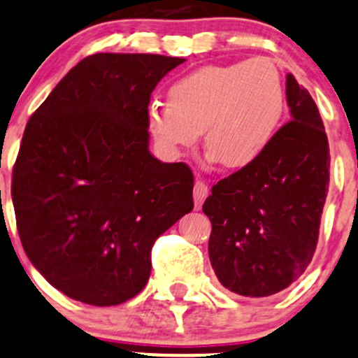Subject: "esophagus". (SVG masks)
<instances>
[{
    "label": "esophagus",
    "mask_w": 358,
    "mask_h": 358,
    "mask_svg": "<svg viewBox=\"0 0 358 358\" xmlns=\"http://www.w3.org/2000/svg\"><path fill=\"white\" fill-rule=\"evenodd\" d=\"M209 195V187L208 183L204 182H195V187H194V202H195V209H201L202 202L206 201V197Z\"/></svg>",
    "instance_id": "obj_1"
}]
</instances>
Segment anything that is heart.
<instances>
[{
    "label": "heart",
    "instance_id": "obj_1",
    "mask_svg": "<svg viewBox=\"0 0 358 358\" xmlns=\"http://www.w3.org/2000/svg\"><path fill=\"white\" fill-rule=\"evenodd\" d=\"M168 99L148 113L157 145L178 154L204 131L209 156L228 169H245L264 156L285 110L281 75L266 58L202 66L176 80Z\"/></svg>",
    "mask_w": 358,
    "mask_h": 358
}]
</instances>
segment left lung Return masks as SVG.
Returning <instances> with one entry per match:
<instances>
[{"label": "left lung", "mask_w": 358, "mask_h": 358, "mask_svg": "<svg viewBox=\"0 0 358 358\" xmlns=\"http://www.w3.org/2000/svg\"><path fill=\"white\" fill-rule=\"evenodd\" d=\"M292 120L255 164L210 189L209 259L217 280L243 296L288 288L310 264L329 187V144L307 89L287 75Z\"/></svg>", "instance_id": "obj_1"}]
</instances>
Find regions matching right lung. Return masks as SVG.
Returning a JSON list of instances; mask_svg holds the SVG:
<instances>
[{
	"instance_id": "right-lung-1",
	"label": "right lung",
	"mask_w": 358,
	"mask_h": 358,
	"mask_svg": "<svg viewBox=\"0 0 358 358\" xmlns=\"http://www.w3.org/2000/svg\"><path fill=\"white\" fill-rule=\"evenodd\" d=\"M183 62L97 52L30 116L11 180L17 229L34 268L70 299H134L157 236L194 209L192 169L149 150L150 94Z\"/></svg>"
}]
</instances>
